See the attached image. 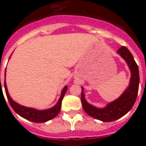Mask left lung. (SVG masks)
Masks as SVG:
<instances>
[{"label": "left lung", "mask_w": 146, "mask_h": 146, "mask_svg": "<svg viewBox=\"0 0 146 146\" xmlns=\"http://www.w3.org/2000/svg\"><path fill=\"white\" fill-rule=\"evenodd\" d=\"M117 53L124 59L131 72L129 86L118 99L108 104L104 108H98L86 101L83 92L84 89L81 87V102L85 112L92 118L104 122H111L125 115L133 107L138 93L139 69L133 56L124 46L118 49Z\"/></svg>", "instance_id": "8db88e82"}]
</instances>
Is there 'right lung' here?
<instances>
[{
  "instance_id": "1",
  "label": "right lung",
  "mask_w": 146,
  "mask_h": 146,
  "mask_svg": "<svg viewBox=\"0 0 146 146\" xmlns=\"http://www.w3.org/2000/svg\"><path fill=\"white\" fill-rule=\"evenodd\" d=\"M1 79V77H0ZM4 88L5 91H6V96L9 100L10 105L12 108V109L15 111V113H17L19 115H20L23 118L28 120L32 122H36V123H42V122H46L52 118H55L58 115L59 112L61 108V102L62 99L64 98L66 92L67 91V86H66L62 90L61 94L59 98L58 101L56 103L55 106L50 109L43 110H39L34 109L31 108H27V107L23 106L21 104H19L15 102L11 99L10 95L8 92L7 86L6 83V73H5V79H4Z\"/></svg>"
}]
</instances>
